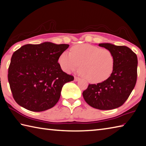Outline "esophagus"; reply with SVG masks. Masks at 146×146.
<instances>
[{
  "mask_svg": "<svg viewBox=\"0 0 146 146\" xmlns=\"http://www.w3.org/2000/svg\"><path fill=\"white\" fill-rule=\"evenodd\" d=\"M80 78H79V77H78V76H75V81H78L79 80H80Z\"/></svg>",
  "mask_w": 146,
  "mask_h": 146,
  "instance_id": "34e87169",
  "label": "esophagus"
}]
</instances>
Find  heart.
<instances>
[{
	"instance_id": "b5f03b06",
	"label": "heart",
	"mask_w": 146,
	"mask_h": 146,
	"mask_svg": "<svg viewBox=\"0 0 146 146\" xmlns=\"http://www.w3.org/2000/svg\"><path fill=\"white\" fill-rule=\"evenodd\" d=\"M59 62L66 73L77 70L80 65V73L87 81L100 83L112 75L115 59L110 50L89 44H81L73 46L70 53L63 52L60 55Z\"/></svg>"
}]
</instances>
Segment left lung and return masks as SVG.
<instances>
[{"instance_id": "left-lung-1", "label": "left lung", "mask_w": 146, "mask_h": 146, "mask_svg": "<svg viewBox=\"0 0 146 146\" xmlns=\"http://www.w3.org/2000/svg\"><path fill=\"white\" fill-rule=\"evenodd\" d=\"M114 56V69L107 80L89 84L83 92L87 104L99 110H112L123 105L135 86L137 78V56L129 48L101 43Z\"/></svg>"}]
</instances>
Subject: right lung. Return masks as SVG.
<instances>
[{
    "label": "right lung",
    "mask_w": 146,
    "mask_h": 146,
    "mask_svg": "<svg viewBox=\"0 0 146 146\" xmlns=\"http://www.w3.org/2000/svg\"><path fill=\"white\" fill-rule=\"evenodd\" d=\"M68 47L67 44L44 42L25 44L13 53L7 78L18 105L33 112H42L56 105L62 86L74 80L58 62Z\"/></svg>",
    "instance_id": "add662e5"
}]
</instances>
